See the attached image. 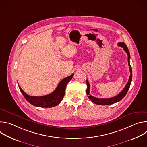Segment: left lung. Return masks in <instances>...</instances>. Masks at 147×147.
<instances>
[{"mask_svg": "<svg viewBox=\"0 0 147 147\" xmlns=\"http://www.w3.org/2000/svg\"><path fill=\"white\" fill-rule=\"evenodd\" d=\"M117 45L123 48L124 49V51L127 53V54L128 55V64H129L130 71V76L129 77V79L128 80L127 83L126 84V86H125V87H124V88L117 96H115L114 97L110 98H102V99L94 97L90 94V83L88 82V80H87V91H86L87 94V95H88L89 99L93 103H94L96 105H111V104L116 103V102L120 101V100H121L125 96V95H126V94L130 88L131 82L132 80V69H131V67L130 64V52L129 51V49H128L126 45H125L124 42H119V43H118Z\"/></svg>", "mask_w": 147, "mask_h": 147, "instance_id": "1", "label": "left lung"}]
</instances>
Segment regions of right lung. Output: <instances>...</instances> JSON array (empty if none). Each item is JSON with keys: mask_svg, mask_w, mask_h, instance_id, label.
<instances>
[{"mask_svg": "<svg viewBox=\"0 0 147 147\" xmlns=\"http://www.w3.org/2000/svg\"><path fill=\"white\" fill-rule=\"evenodd\" d=\"M74 74L61 80L56 90L51 94L41 96H32L27 95L18 86L21 92L25 99L32 105L40 108H51L57 105L62 100L65 94L68 82L73 78Z\"/></svg>", "mask_w": 147, "mask_h": 147, "instance_id": "obj_1", "label": "right lung"}]
</instances>
